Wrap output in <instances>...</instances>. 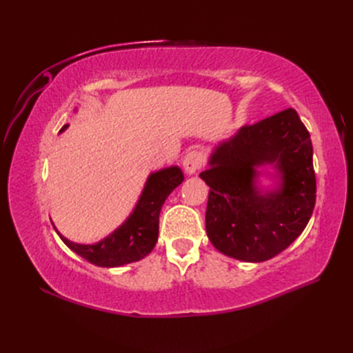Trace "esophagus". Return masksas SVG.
I'll list each match as a JSON object with an SVG mask.
<instances>
[{"label": "esophagus", "instance_id": "1", "mask_svg": "<svg viewBox=\"0 0 353 353\" xmlns=\"http://www.w3.org/2000/svg\"><path fill=\"white\" fill-rule=\"evenodd\" d=\"M203 165H205V156H203L201 152L191 150V152H188L185 154V157H184V169H185L187 174H190V175L196 174Z\"/></svg>", "mask_w": 353, "mask_h": 353}]
</instances>
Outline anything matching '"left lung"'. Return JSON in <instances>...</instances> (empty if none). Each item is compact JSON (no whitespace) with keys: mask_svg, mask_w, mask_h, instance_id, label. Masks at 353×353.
I'll return each mask as SVG.
<instances>
[{"mask_svg":"<svg viewBox=\"0 0 353 353\" xmlns=\"http://www.w3.org/2000/svg\"><path fill=\"white\" fill-rule=\"evenodd\" d=\"M312 141L294 109L241 126L221 141L200 178L210 187L206 232L230 258L263 262L287 249L311 219L316 197ZM271 165L277 187L263 192L258 168Z\"/></svg>","mask_w":353,"mask_h":353,"instance_id":"obj_1","label":"left lung"}]
</instances>
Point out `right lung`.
Listing matches in <instances>:
<instances>
[{
	"label": "right lung",
	"instance_id": "add662e5",
	"mask_svg": "<svg viewBox=\"0 0 353 353\" xmlns=\"http://www.w3.org/2000/svg\"><path fill=\"white\" fill-rule=\"evenodd\" d=\"M69 125L60 130L63 132ZM184 181V174L178 166H169L148 175L143 193L138 199L134 210L119 228H116L108 237L94 243L81 244L73 243L63 237L70 250L82 256L88 262L103 266V268H116L131 262H137L150 253L157 243L159 236V215L165 200Z\"/></svg>",
	"mask_w": 353,
	"mask_h": 353
}]
</instances>
